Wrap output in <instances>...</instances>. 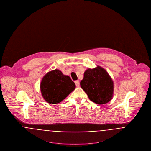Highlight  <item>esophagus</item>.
<instances>
[{
  "instance_id": "esophagus-1",
  "label": "esophagus",
  "mask_w": 151,
  "mask_h": 151,
  "mask_svg": "<svg viewBox=\"0 0 151 151\" xmlns=\"http://www.w3.org/2000/svg\"><path fill=\"white\" fill-rule=\"evenodd\" d=\"M75 84H76V86L77 87H79V85H80V83H79V80H76V81H75Z\"/></svg>"
}]
</instances>
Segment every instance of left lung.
I'll use <instances>...</instances> for the list:
<instances>
[{
  "label": "left lung",
  "instance_id": "obj_1",
  "mask_svg": "<svg viewBox=\"0 0 151 151\" xmlns=\"http://www.w3.org/2000/svg\"><path fill=\"white\" fill-rule=\"evenodd\" d=\"M80 86L90 100L98 104H106L113 98L114 81L106 70L100 66L85 71Z\"/></svg>",
  "mask_w": 151,
  "mask_h": 151
}]
</instances>
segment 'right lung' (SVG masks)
<instances>
[{"instance_id": "right-lung-1", "label": "right lung", "mask_w": 151, "mask_h": 151, "mask_svg": "<svg viewBox=\"0 0 151 151\" xmlns=\"http://www.w3.org/2000/svg\"><path fill=\"white\" fill-rule=\"evenodd\" d=\"M75 87V84L70 77L63 75L57 69L46 73L40 83L42 96L50 104L60 103Z\"/></svg>"}]
</instances>
